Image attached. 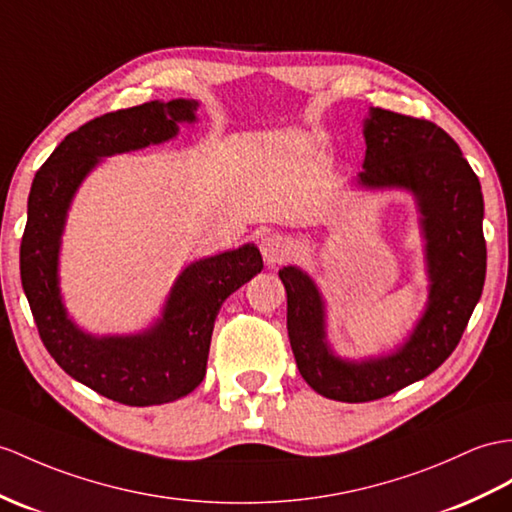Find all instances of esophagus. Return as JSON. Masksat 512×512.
<instances>
[{"label": "esophagus", "instance_id": "1", "mask_svg": "<svg viewBox=\"0 0 512 512\" xmlns=\"http://www.w3.org/2000/svg\"><path fill=\"white\" fill-rule=\"evenodd\" d=\"M260 252H263L267 265H276V263H282L284 258L291 256L293 243L289 236H284L280 232H269L260 239Z\"/></svg>", "mask_w": 512, "mask_h": 512}]
</instances>
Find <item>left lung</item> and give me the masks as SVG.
<instances>
[{
    "label": "left lung",
    "mask_w": 512,
    "mask_h": 512,
    "mask_svg": "<svg viewBox=\"0 0 512 512\" xmlns=\"http://www.w3.org/2000/svg\"><path fill=\"white\" fill-rule=\"evenodd\" d=\"M363 171L352 186L413 195L428 302L391 352L343 358L328 341V310L317 282L297 265L282 267L286 330L302 378L336 402H371L430 376L450 356L482 295L486 243L480 180L450 134L432 121L369 108Z\"/></svg>",
    "instance_id": "1"
}]
</instances>
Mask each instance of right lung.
<instances>
[{"instance_id":"add662e5","label":"right lung","mask_w":512,"mask_h":512,"mask_svg":"<svg viewBox=\"0 0 512 512\" xmlns=\"http://www.w3.org/2000/svg\"><path fill=\"white\" fill-rule=\"evenodd\" d=\"M197 106L195 99H154L84 123L36 171L30 189L19 260L43 345L73 380L119 404H167L197 389L221 304L263 271L254 243L193 260L173 282L160 315L130 334L86 332L62 302V234L82 182L108 156L176 139L180 126L197 121Z\"/></svg>"}]
</instances>
